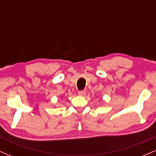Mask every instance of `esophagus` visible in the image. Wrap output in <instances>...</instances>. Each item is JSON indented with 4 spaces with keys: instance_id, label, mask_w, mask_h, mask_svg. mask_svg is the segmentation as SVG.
Segmentation results:
<instances>
[{
    "instance_id": "esophagus-1",
    "label": "esophagus",
    "mask_w": 156,
    "mask_h": 156,
    "mask_svg": "<svg viewBox=\"0 0 156 156\" xmlns=\"http://www.w3.org/2000/svg\"><path fill=\"white\" fill-rule=\"evenodd\" d=\"M78 94L80 96H84L86 94V91L85 90H80V91H79V92H78Z\"/></svg>"
}]
</instances>
